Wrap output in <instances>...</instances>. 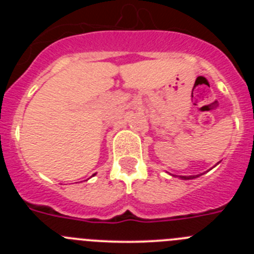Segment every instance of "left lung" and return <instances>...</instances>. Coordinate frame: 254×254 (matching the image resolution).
Masks as SVG:
<instances>
[{
  "instance_id": "left-lung-1",
  "label": "left lung",
  "mask_w": 254,
  "mask_h": 254,
  "mask_svg": "<svg viewBox=\"0 0 254 254\" xmlns=\"http://www.w3.org/2000/svg\"><path fill=\"white\" fill-rule=\"evenodd\" d=\"M181 178H182V179H193V178H196V177H194V176H190V177H185V176H181Z\"/></svg>"
}]
</instances>
